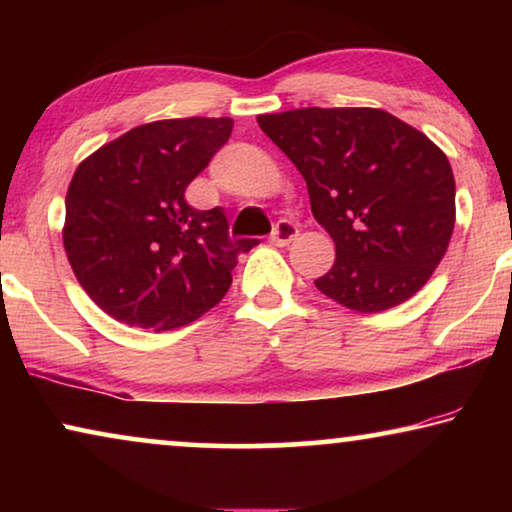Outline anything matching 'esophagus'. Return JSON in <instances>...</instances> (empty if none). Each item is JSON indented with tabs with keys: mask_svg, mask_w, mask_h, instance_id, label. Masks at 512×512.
I'll list each match as a JSON object with an SVG mask.
<instances>
[{
	"mask_svg": "<svg viewBox=\"0 0 512 512\" xmlns=\"http://www.w3.org/2000/svg\"><path fill=\"white\" fill-rule=\"evenodd\" d=\"M296 237H298V226L296 223L284 219L277 223L275 230H272L270 240H272V244H277V247H286V244H291Z\"/></svg>",
	"mask_w": 512,
	"mask_h": 512,
	"instance_id": "obj_1",
	"label": "esophagus"
}]
</instances>
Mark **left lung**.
Masks as SVG:
<instances>
[{
  "mask_svg": "<svg viewBox=\"0 0 512 512\" xmlns=\"http://www.w3.org/2000/svg\"><path fill=\"white\" fill-rule=\"evenodd\" d=\"M256 121L303 174L314 219L335 242L317 289L363 314L415 296L443 261L457 216L445 153L373 107H305Z\"/></svg>",
  "mask_w": 512,
  "mask_h": 512,
  "instance_id": "obj_1",
  "label": "left lung"
}]
</instances>
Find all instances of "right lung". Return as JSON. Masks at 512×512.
<instances>
[{
    "label": "right lung",
    "instance_id": "obj_1",
    "mask_svg": "<svg viewBox=\"0 0 512 512\" xmlns=\"http://www.w3.org/2000/svg\"><path fill=\"white\" fill-rule=\"evenodd\" d=\"M233 132V118L137 125L76 167L62 242L90 300L121 324L170 331L226 296L242 251L221 207L193 209L186 186Z\"/></svg>",
    "mask_w": 512,
    "mask_h": 512
}]
</instances>
